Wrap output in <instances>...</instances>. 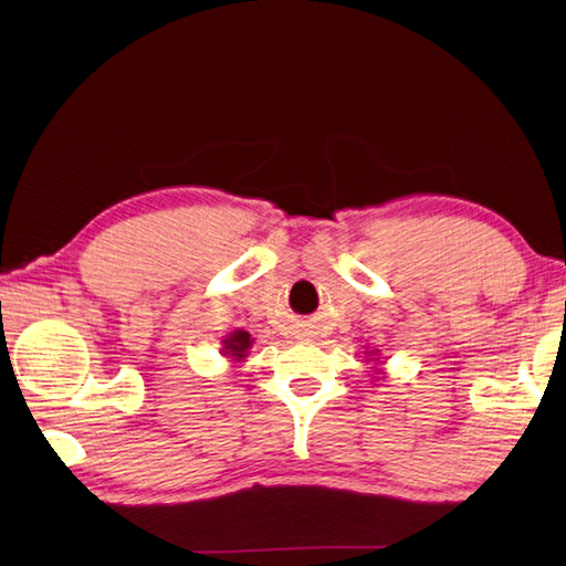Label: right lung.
<instances>
[{"label": "right lung", "mask_w": 566, "mask_h": 566, "mask_svg": "<svg viewBox=\"0 0 566 566\" xmlns=\"http://www.w3.org/2000/svg\"><path fill=\"white\" fill-rule=\"evenodd\" d=\"M223 343H226V353H230V356L235 360H242V358H245L248 348L252 346V338H250L248 331H235V334H230Z\"/></svg>", "instance_id": "right-lung-1"}]
</instances>
